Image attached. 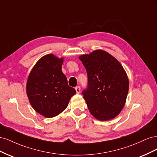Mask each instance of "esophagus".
Instances as JSON below:
<instances>
[{
  "instance_id": "esophagus-1",
  "label": "esophagus",
  "mask_w": 157,
  "mask_h": 157,
  "mask_svg": "<svg viewBox=\"0 0 157 157\" xmlns=\"http://www.w3.org/2000/svg\"><path fill=\"white\" fill-rule=\"evenodd\" d=\"M75 90H76V92H77V94H79L80 92V87L79 86H77L75 88Z\"/></svg>"
}]
</instances>
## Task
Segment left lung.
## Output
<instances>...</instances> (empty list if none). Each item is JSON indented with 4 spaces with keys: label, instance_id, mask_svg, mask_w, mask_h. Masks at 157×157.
Returning <instances> with one entry per match:
<instances>
[{
    "label": "left lung",
    "instance_id": "8db88e82",
    "mask_svg": "<svg viewBox=\"0 0 157 157\" xmlns=\"http://www.w3.org/2000/svg\"><path fill=\"white\" fill-rule=\"evenodd\" d=\"M88 75L82 92L92 115L99 121L113 119L125 105L129 89L128 76L116 58L102 50L79 56Z\"/></svg>",
    "mask_w": 157,
    "mask_h": 157
}]
</instances>
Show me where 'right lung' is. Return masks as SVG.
Returning a JSON list of instances; mask_svg holds the SVG:
<instances>
[{"mask_svg":"<svg viewBox=\"0 0 157 157\" xmlns=\"http://www.w3.org/2000/svg\"><path fill=\"white\" fill-rule=\"evenodd\" d=\"M63 61V58L54 54L46 55L37 61L27 79L26 90L31 105L46 118L63 112L76 94L61 71Z\"/></svg>","mask_w":157,"mask_h":157,"instance_id":"add662e5","label":"right lung"}]
</instances>
